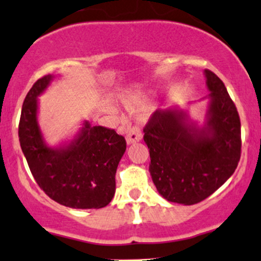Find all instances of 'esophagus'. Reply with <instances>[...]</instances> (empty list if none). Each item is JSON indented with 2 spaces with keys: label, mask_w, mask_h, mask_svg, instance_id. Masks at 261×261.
Here are the masks:
<instances>
[{
  "label": "esophagus",
  "mask_w": 261,
  "mask_h": 261,
  "mask_svg": "<svg viewBox=\"0 0 261 261\" xmlns=\"http://www.w3.org/2000/svg\"><path fill=\"white\" fill-rule=\"evenodd\" d=\"M126 143L127 144H133L136 143V142H140L142 140V133H141V128L138 126H133V127H128L126 130Z\"/></svg>",
  "instance_id": "1"
}]
</instances>
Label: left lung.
<instances>
[{
	"label": "left lung",
	"mask_w": 261,
	"mask_h": 261,
	"mask_svg": "<svg viewBox=\"0 0 261 261\" xmlns=\"http://www.w3.org/2000/svg\"><path fill=\"white\" fill-rule=\"evenodd\" d=\"M210 94L202 124L187 107L158 110L144 127L150 154L149 172L164 199L186 206L200 202L235 172L241 156V121L225 85L203 71Z\"/></svg>",
	"instance_id": "1"
}]
</instances>
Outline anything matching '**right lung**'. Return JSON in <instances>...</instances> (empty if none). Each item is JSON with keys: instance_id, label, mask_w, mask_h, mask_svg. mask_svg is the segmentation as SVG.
<instances>
[{"instance_id": "obj_1", "label": "right lung", "mask_w": 261, "mask_h": 261, "mask_svg": "<svg viewBox=\"0 0 261 261\" xmlns=\"http://www.w3.org/2000/svg\"><path fill=\"white\" fill-rule=\"evenodd\" d=\"M55 78L44 75L26 95L19 123L22 153L36 182L51 200L71 208L106 207L114 196L115 172L126 142L114 130L84 120L71 140L49 146L38 123V97Z\"/></svg>"}]
</instances>
